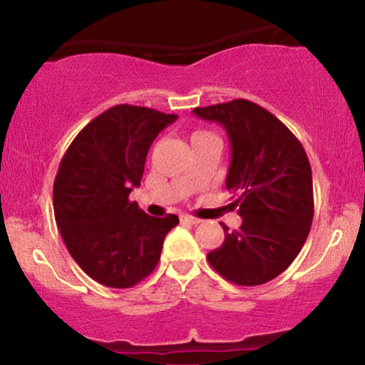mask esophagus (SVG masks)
I'll return each instance as SVG.
<instances>
[{
	"mask_svg": "<svg viewBox=\"0 0 365 365\" xmlns=\"http://www.w3.org/2000/svg\"><path fill=\"white\" fill-rule=\"evenodd\" d=\"M180 221L185 225H199L200 220L199 217H194V216H188V215H182L180 216Z\"/></svg>",
	"mask_w": 365,
	"mask_h": 365,
	"instance_id": "34e87169",
	"label": "esophagus"
}]
</instances>
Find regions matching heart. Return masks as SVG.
I'll list each match as a JSON object with an SVG mask.
<instances>
[{
	"instance_id": "heart-1",
	"label": "heart",
	"mask_w": 365,
	"mask_h": 365,
	"mask_svg": "<svg viewBox=\"0 0 365 365\" xmlns=\"http://www.w3.org/2000/svg\"><path fill=\"white\" fill-rule=\"evenodd\" d=\"M206 133H209V132H206V130H197V132L192 133V137H197V135H206Z\"/></svg>"
}]
</instances>
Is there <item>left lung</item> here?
<instances>
[{
  "instance_id": "obj_1",
  "label": "left lung",
  "mask_w": 365,
  "mask_h": 365,
  "mask_svg": "<svg viewBox=\"0 0 365 365\" xmlns=\"http://www.w3.org/2000/svg\"><path fill=\"white\" fill-rule=\"evenodd\" d=\"M217 121L232 145L226 188L237 195L242 225L207 254L228 282L257 287L282 274L307 240L314 217L312 171L300 140L273 113L247 99L194 108Z\"/></svg>"
}]
</instances>
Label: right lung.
<instances>
[{
    "instance_id": "obj_1",
    "label": "right lung",
    "mask_w": 365,
    "mask_h": 365,
    "mask_svg": "<svg viewBox=\"0 0 365 365\" xmlns=\"http://www.w3.org/2000/svg\"><path fill=\"white\" fill-rule=\"evenodd\" d=\"M177 115L116 104L75 137L53 185L61 238L98 283L132 288L153 273L178 216L153 217L128 199L140 185L148 150Z\"/></svg>"
}]
</instances>
